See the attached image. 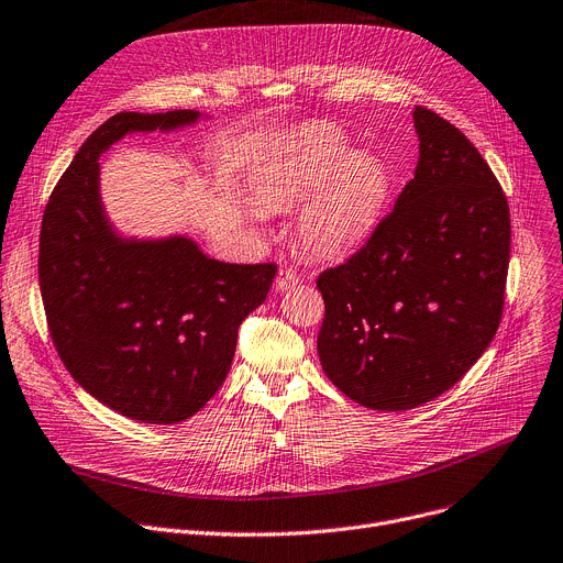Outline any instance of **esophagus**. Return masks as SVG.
<instances>
[{"mask_svg":"<svg viewBox=\"0 0 563 563\" xmlns=\"http://www.w3.org/2000/svg\"><path fill=\"white\" fill-rule=\"evenodd\" d=\"M298 283H301V276H298V274H296L294 269H289V267H280L274 287H276L278 291H285V289H289V287H294V285H298Z\"/></svg>","mask_w":563,"mask_h":563,"instance_id":"34e87169","label":"esophagus"}]
</instances>
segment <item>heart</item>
<instances>
[{
    "mask_svg": "<svg viewBox=\"0 0 563 563\" xmlns=\"http://www.w3.org/2000/svg\"><path fill=\"white\" fill-rule=\"evenodd\" d=\"M389 172L366 152L349 154L336 133L317 131L278 165L265 183V201L287 206L303 201L298 217L303 246L321 257L357 246L376 227L389 197Z\"/></svg>",
    "mask_w": 563,
    "mask_h": 563,
    "instance_id": "1",
    "label": "heart"
}]
</instances>
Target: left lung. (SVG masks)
I'll return each mask as SVG.
<instances>
[{
	"instance_id": "1",
	"label": "left lung",
	"mask_w": 563,
	"mask_h": 563,
	"mask_svg": "<svg viewBox=\"0 0 563 563\" xmlns=\"http://www.w3.org/2000/svg\"><path fill=\"white\" fill-rule=\"evenodd\" d=\"M419 163L346 262L319 274L317 351L351 400L398 411L451 389L492 344L505 306L509 206L473 142L417 106Z\"/></svg>"
}]
</instances>
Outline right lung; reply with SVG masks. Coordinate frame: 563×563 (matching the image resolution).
<instances>
[{
  "label": "right lung",
  "mask_w": 563,
  "mask_h": 563,
  "mask_svg": "<svg viewBox=\"0 0 563 563\" xmlns=\"http://www.w3.org/2000/svg\"><path fill=\"white\" fill-rule=\"evenodd\" d=\"M197 110L118 112L77 152L45 206L37 280L52 342L88 394L142 423L190 419L227 380L240 323L278 267L229 265L187 238L115 235L99 199L106 148L131 131H172Z\"/></svg>",
  "instance_id": "obj_1"
}]
</instances>
